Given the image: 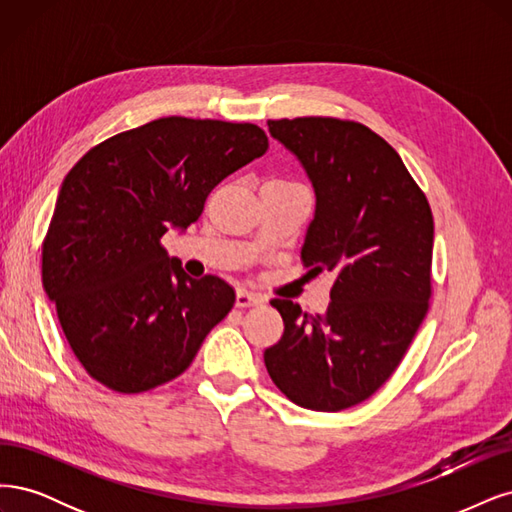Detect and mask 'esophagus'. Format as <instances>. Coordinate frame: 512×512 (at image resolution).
Masks as SVG:
<instances>
[{"mask_svg":"<svg viewBox=\"0 0 512 512\" xmlns=\"http://www.w3.org/2000/svg\"><path fill=\"white\" fill-rule=\"evenodd\" d=\"M263 300L259 293H253V291H246V289H240L238 293H236V306L238 308H251V306H261Z\"/></svg>","mask_w":512,"mask_h":512,"instance_id":"esophagus-1","label":"esophagus"}]
</instances>
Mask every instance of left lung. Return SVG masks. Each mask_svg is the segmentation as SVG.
Listing matches in <instances>:
<instances>
[{
	"instance_id": "obj_1",
	"label": "left lung",
	"mask_w": 512,
	"mask_h": 512,
	"mask_svg": "<svg viewBox=\"0 0 512 512\" xmlns=\"http://www.w3.org/2000/svg\"><path fill=\"white\" fill-rule=\"evenodd\" d=\"M268 129L315 189L304 266L336 280L325 315L272 300L285 334L263 361L291 402L338 412L387 381L425 317L432 210L400 155L366 125L302 117L268 121Z\"/></svg>"
}]
</instances>
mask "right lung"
<instances>
[{
    "label": "right lung",
    "instance_id": "right-lung-1",
    "mask_svg": "<svg viewBox=\"0 0 512 512\" xmlns=\"http://www.w3.org/2000/svg\"><path fill=\"white\" fill-rule=\"evenodd\" d=\"M268 151L253 123L166 117L97 144L65 176L42 283L74 355L119 393L183 374L236 293L191 278L161 246L200 219L223 178Z\"/></svg>",
    "mask_w": 512,
    "mask_h": 512
}]
</instances>
